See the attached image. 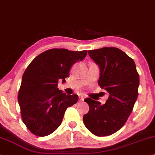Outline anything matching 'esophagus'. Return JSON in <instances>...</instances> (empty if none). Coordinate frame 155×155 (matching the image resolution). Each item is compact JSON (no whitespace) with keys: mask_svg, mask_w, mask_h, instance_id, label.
Returning a JSON list of instances; mask_svg holds the SVG:
<instances>
[{"mask_svg":"<svg viewBox=\"0 0 155 155\" xmlns=\"http://www.w3.org/2000/svg\"><path fill=\"white\" fill-rule=\"evenodd\" d=\"M79 98H80V101H84V96H83L82 94H80V95L79 96Z\"/></svg>","mask_w":155,"mask_h":155,"instance_id":"1","label":"esophagus"}]
</instances>
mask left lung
Segmentation results:
<instances>
[{"label":"left lung","mask_w":155,"mask_h":155,"mask_svg":"<svg viewBox=\"0 0 155 155\" xmlns=\"http://www.w3.org/2000/svg\"><path fill=\"white\" fill-rule=\"evenodd\" d=\"M91 59L100 69L98 85L109 93L105 104L87 98L89 110L83 122L91 133L106 136L124 126L138 98L139 75L135 62L116 48L89 50Z\"/></svg>","instance_id":"left-lung-1"}]
</instances>
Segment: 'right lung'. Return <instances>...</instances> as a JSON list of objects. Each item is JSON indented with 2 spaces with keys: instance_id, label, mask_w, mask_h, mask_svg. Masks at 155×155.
<instances>
[{
  "instance_id": "add662e5",
  "label": "right lung",
  "mask_w": 155,
  "mask_h": 155,
  "mask_svg": "<svg viewBox=\"0 0 155 155\" xmlns=\"http://www.w3.org/2000/svg\"><path fill=\"white\" fill-rule=\"evenodd\" d=\"M87 51L51 49L37 56L22 76L18 102L23 122L38 136L53 133L61 124L65 111L78 101L57 88L59 80L66 82L71 67L82 61Z\"/></svg>"
}]
</instances>
